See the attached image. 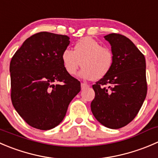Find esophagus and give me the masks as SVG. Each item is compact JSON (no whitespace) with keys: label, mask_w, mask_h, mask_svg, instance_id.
Returning a JSON list of instances; mask_svg holds the SVG:
<instances>
[{"label":"esophagus","mask_w":158,"mask_h":158,"mask_svg":"<svg viewBox=\"0 0 158 158\" xmlns=\"http://www.w3.org/2000/svg\"><path fill=\"white\" fill-rule=\"evenodd\" d=\"M87 87H89L88 84L85 83V82H82L81 83V88H82V89H84L87 88Z\"/></svg>","instance_id":"esophagus-1"}]
</instances>
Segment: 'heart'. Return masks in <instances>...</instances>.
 <instances>
[{
	"mask_svg": "<svg viewBox=\"0 0 158 158\" xmlns=\"http://www.w3.org/2000/svg\"><path fill=\"white\" fill-rule=\"evenodd\" d=\"M61 60L65 72L75 76L80 66L83 67L80 76L85 79H100L106 76L113 68L114 54L110 47L90 37L78 41L73 50L65 48L61 55Z\"/></svg>",
	"mask_w": 158,
	"mask_h": 158,
	"instance_id": "obj_1",
	"label": "heart"
}]
</instances>
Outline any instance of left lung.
<instances>
[{"label": "left lung", "mask_w": 158, "mask_h": 158, "mask_svg": "<svg viewBox=\"0 0 158 158\" xmlns=\"http://www.w3.org/2000/svg\"><path fill=\"white\" fill-rule=\"evenodd\" d=\"M114 54L109 74L93 85L91 110L96 120L110 129H120L134 120L148 92L144 56L124 35H106Z\"/></svg>", "instance_id": "8db88e82"}]
</instances>
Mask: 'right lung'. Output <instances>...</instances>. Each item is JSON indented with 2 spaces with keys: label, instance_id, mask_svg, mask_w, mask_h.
Here are the masks:
<instances>
[{
  "label": "right lung",
  "instance_id": "right-lung-1",
  "mask_svg": "<svg viewBox=\"0 0 158 158\" xmlns=\"http://www.w3.org/2000/svg\"><path fill=\"white\" fill-rule=\"evenodd\" d=\"M69 42L67 35L38 32L27 38L12 57L11 102L32 127L47 131L58 126L81 90L80 82L65 72L61 60Z\"/></svg>",
  "mask_w": 158,
  "mask_h": 158
}]
</instances>
